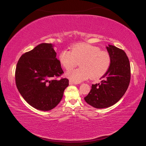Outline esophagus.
<instances>
[{"instance_id": "1", "label": "esophagus", "mask_w": 146, "mask_h": 146, "mask_svg": "<svg viewBox=\"0 0 146 146\" xmlns=\"http://www.w3.org/2000/svg\"><path fill=\"white\" fill-rule=\"evenodd\" d=\"M69 84H70V85H76V84H78V83H76V82H73V81H70V82H69Z\"/></svg>"}]
</instances>
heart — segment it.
Returning a JSON list of instances; mask_svg holds the SVG:
<instances>
[{
	"instance_id": "b5f03b06",
	"label": "heart",
	"mask_w": 146,
	"mask_h": 146,
	"mask_svg": "<svg viewBox=\"0 0 146 146\" xmlns=\"http://www.w3.org/2000/svg\"><path fill=\"white\" fill-rule=\"evenodd\" d=\"M59 60L67 70L74 67L79 62L81 68L69 70L66 75L71 81L80 82L88 78H98L108 71L111 63L107 51L88 44L74 46L71 51L64 50L59 55Z\"/></svg>"
}]
</instances>
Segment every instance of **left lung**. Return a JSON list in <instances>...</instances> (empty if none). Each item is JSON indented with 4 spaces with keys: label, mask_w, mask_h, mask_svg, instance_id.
Returning a JSON list of instances; mask_svg holds the SVG:
<instances>
[{
    "label": "left lung",
    "mask_w": 146,
    "mask_h": 146,
    "mask_svg": "<svg viewBox=\"0 0 146 146\" xmlns=\"http://www.w3.org/2000/svg\"><path fill=\"white\" fill-rule=\"evenodd\" d=\"M111 59L108 71L102 76L100 83L92 84L84 100L97 109L109 108L117 103L129 86L131 68L129 59L122 49L114 46H106Z\"/></svg>",
    "instance_id": "left-lung-1"
}]
</instances>
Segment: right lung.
Masks as SVG:
<instances>
[{
	"label": "right lung",
	"mask_w": 146,
	"mask_h": 146,
	"mask_svg": "<svg viewBox=\"0 0 146 146\" xmlns=\"http://www.w3.org/2000/svg\"><path fill=\"white\" fill-rule=\"evenodd\" d=\"M52 44L42 43L21 56L15 70L17 88L32 107L50 111L57 106L69 86Z\"/></svg>",
	"instance_id": "obj_1"
}]
</instances>
